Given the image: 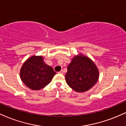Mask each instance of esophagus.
I'll use <instances>...</instances> for the list:
<instances>
[{
    "instance_id": "34e87169",
    "label": "esophagus",
    "mask_w": 126,
    "mask_h": 126,
    "mask_svg": "<svg viewBox=\"0 0 126 126\" xmlns=\"http://www.w3.org/2000/svg\"><path fill=\"white\" fill-rule=\"evenodd\" d=\"M59 74H63V70H61L60 71V72H58Z\"/></svg>"
}]
</instances>
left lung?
<instances>
[{"label":"left lung","instance_id":"8db88e82","mask_svg":"<svg viewBox=\"0 0 126 126\" xmlns=\"http://www.w3.org/2000/svg\"><path fill=\"white\" fill-rule=\"evenodd\" d=\"M67 84L77 92L89 90L97 81L98 71L89 57L80 54L75 56L67 67L65 76Z\"/></svg>","mask_w":126,"mask_h":126}]
</instances>
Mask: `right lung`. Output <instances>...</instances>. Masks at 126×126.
<instances>
[{"label": "right lung", "mask_w": 126, "mask_h": 126, "mask_svg": "<svg viewBox=\"0 0 126 126\" xmlns=\"http://www.w3.org/2000/svg\"><path fill=\"white\" fill-rule=\"evenodd\" d=\"M55 74L53 68L43 62V57L34 56L23 63L20 76L27 87L37 90L49 84Z\"/></svg>", "instance_id": "1"}]
</instances>
